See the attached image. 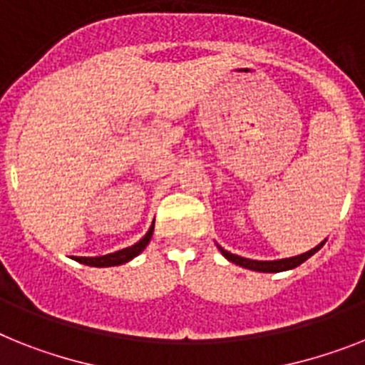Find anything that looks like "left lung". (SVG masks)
Segmentation results:
<instances>
[{
  "mask_svg": "<svg viewBox=\"0 0 365 365\" xmlns=\"http://www.w3.org/2000/svg\"><path fill=\"white\" fill-rule=\"evenodd\" d=\"M324 242H327V239L319 244V246H315L313 250L306 252V254L294 255V257H289V259H276V261H255V259H246V257H240V255L231 254V252L224 250L222 246H218V244H216V246H218V250L222 252V255H224L227 261L239 264V267H244V269L255 270V272H284V270H291L294 269V267H298V264H302L306 259H309L315 252H319V250L323 248Z\"/></svg>",
  "mask_w": 365,
  "mask_h": 365,
  "instance_id": "obj_1",
  "label": "left lung"
}]
</instances>
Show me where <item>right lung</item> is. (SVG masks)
I'll return each mask as SVG.
<instances>
[{
  "label": "right lung",
  "mask_w": 365,
  "mask_h": 365,
  "mask_svg": "<svg viewBox=\"0 0 365 365\" xmlns=\"http://www.w3.org/2000/svg\"><path fill=\"white\" fill-rule=\"evenodd\" d=\"M153 231H155V222L149 227V231L145 233L143 239H140V242H135L134 246H128V248H123L119 252H113V254L101 255V257H74L78 263H83L87 267H117V264L128 263L130 259H134L135 255H140L145 246L149 244L150 237H153Z\"/></svg>",
  "instance_id": "right-lung-1"
}]
</instances>
